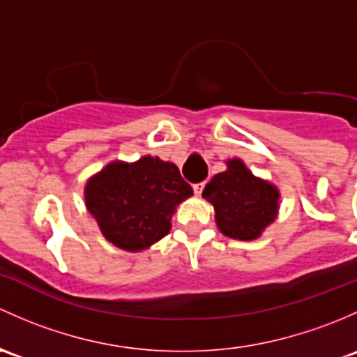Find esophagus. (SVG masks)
Segmentation results:
<instances>
[{
  "instance_id": "34e87169",
  "label": "esophagus",
  "mask_w": 357,
  "mask_h": 357,
  "mask_svg": "<svg viewBox=\"0 0 357 357\" xmlns=\"http://www.w3.org/2000/svg\"><path fill=\"white\" fill-rule=\"evenodd\" d=\"M204 190V182H199V183H194V194L196 196H201Z\"/></svg>"
}]
</instances>
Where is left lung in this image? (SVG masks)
I'll return each mask as SVG.
<instances>
[{
	"label": "left lung",
	"instance_id": "8db88e82",
	"mask_svg": "<svg viewBox=\"0 0 357 357\" xmlns=\"http://www.w3.org/2000/svg\"><path fill=\"white\" fill-rule=\"evenodd\" d=\"M225 165V172L206 183L203 197L215 209L216 227L225 237L255 241L277 220L280 190L256 177L241 158L227 160Z\"/></svg>",
	"mask_w": 357,
	"mask_h": 357
}]
</instances>
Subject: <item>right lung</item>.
Listing matches in <instances>:
<instances>
[{
  "mask_svg": "<svg viewBox=\"0 0 357 357\" xmlns=\"http://www.w3.org/2000/svg\"><path fill=\"white\" fill-rule=\"evenodd\" d=\"M192 194L174 163L151 154L132 163L109 161L84 187L101 234L128 252L144 251L170 232L175 209Z\"/></svg>",
  "mask_w": 357,
  "mask_h": 357,
  "instance_id": "1",
  "label": "right lung"
}]
</instances>
